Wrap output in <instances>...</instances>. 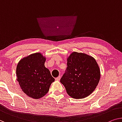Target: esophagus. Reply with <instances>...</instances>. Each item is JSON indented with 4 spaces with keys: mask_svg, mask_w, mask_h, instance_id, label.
Masks as SVG:
<instances>
[{
    "mask_svg": "<svg viewBox=\"0 0 122 122\" xmlns=\"http://www.w3.org/2000/svg\"><path fill=\"white\" fill-rule=\"evenodd\" d=\"M60 78H61V77H60V76H59V77H58L56 78L55 80H56V81H60Z\"/></svg>",
    "mask_w": 122,
    "mask_h": 122,
    "instance_id": "obj_1",
    "label": "esophagus"
}]
</instances>
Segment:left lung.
Here are the masks:
<instances>
[{
	"instance_id": "left-lung-1",
	"label": "left lung",
	"mask_w": 122,
	"mask_h": 122,
	"mask_svg": "<svg viewBox=\"0 0 122 122\" xmlns=\"http://www.w3.org/2000/svg\"><path fill=\"white\" fill-rule=\"evenodd\" d=\"M67 68L60 79L67 93L74 99H83L90 95L100 79V71L93 57L73 52L67 59Z\"/></svg>"
}]
</instances>
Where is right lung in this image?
Instances as JSON below:
<instances>
[{
	"mask_svg": "<svg viewBox=\"0 0 122 122\" xmlns=\"http://www.w3.org/2000/svg\"><path fill=\"white\" fill-rule=\"evenodd\" d=\"M46 59L35 53L21 59L16 67L17 81L27 95L39 99L46 95L55 79L44 66Z\"/></svg>",
	"mask_w": 122,
	"mask_h": 122,
	"instance_id": "add662e5",
	"label": "right lung"
}]
</instances>
